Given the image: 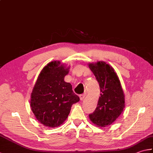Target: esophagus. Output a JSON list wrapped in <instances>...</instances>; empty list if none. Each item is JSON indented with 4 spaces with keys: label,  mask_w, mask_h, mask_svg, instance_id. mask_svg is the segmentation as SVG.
Listing matches in <instances>:
<instances>
[{
    "label": "esophagus",
    "mask_w": 153,
    "mask_h": 153,
    "mask_svg": "<svg viewBox=\"0 0 153 153\" xmlns=\"http://www.w3.org/2000/svg\"><path fill=\"white\" fill-rule=\"evenodd\" d=\"M85 96H86V94H80V99L81 100H82L83 99H85Z\"/></svg>",
    "instance_id": "34e87169"
}]
</instances>
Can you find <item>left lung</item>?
<instances>
[{
	"label": "left lung",
	"mask_w": 153,
	"mask_h": 153,
	"mask_svg": "<svg viewBox=\"0 0 153 153\" xmlns=\"http://www.w3.org/2000/svg\"><path fill=\"white\" fill-rule=\"evenodd\" d=\"M88 67L99 83L100 96L97 106L89 114L91 122L99 127L113 123L125 106V94L116 72L104 61L89 63Z\"/></svg>",
	"instance_id": "1"
}]
</instances>
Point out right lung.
Instances as JSON below:
<instances>
[{
  "instance_id": "obj_1",
  "label": "right lung",
  "mask_w": 153,
  "mask_h": 153,
  "mask_svg": "<svg viewBox=\"0 0 153 153\" xmlns=\"http://www.w3.org/2000/svg\"><path fill=\"white\" fill-rule=\"evenodd\" d=\"M69 67L54 60L42 68L30 95L31 110L36 120L48 127H57L65 121L71 106L79 101L71 83L65 82Z\"/></svg>"
}]
</instances>
